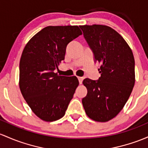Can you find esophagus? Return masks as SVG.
Instances as JSON below:
<instances>
[{
    "label": "esophagus",
    "instance_id": "obj_1",
    "mask_svg": "<svg viewBox=\"0 0 148 148\" xmlns=\"http://www.w3.org/2000/svg\"><path fill=\"white\" fill-rule=\"evenodd\" d=\"M78 79H79V84H82L83 80H84V78H83V77H78Z\"/></svg>",
    "mask_w": 148,
    "mask_h": 148
}]
</instances>
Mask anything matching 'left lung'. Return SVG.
Masks as SVG:
<instances>
[{
    "instance_id": "left-lung-1",
    "label": "left lung",
    "mask_w": 148,
    "mask_h": 148,
    "mask_svg": "<svg viewBox=\"0 0 148 148\" xmlns=\"http://www.w3.org/2000/svg\"><path fill=\"white\" fill-rule=\"evenodd\" d=\"M100 64L98 81L85 79L88 92L82 99L87 116L105 122L120 112L135 84V60L126 40L111 27L100 24L79 26Z\"/></svg>"
}]
</instances>
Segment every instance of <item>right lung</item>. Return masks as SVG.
Masks as SVG:
<instances>
[{
	"label": "right lung",
	"instance_id": "add662e5",
	"mask_svg": "<svg viewBox=\"0 0 148 148\" xmlns=\"http://www.w3.org/2000/svg\"><path fill=\"white\" fill-rule=\"evenodd\" d=\"M82 32L78 26H48L24 47L19 62V88L40 119H61L73 98L79 80L55 72L64 60L66 45Z\"/></svg>",
	"mask_w": 148,
	"mask_h": 148
}]
</instances>
